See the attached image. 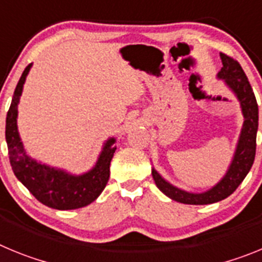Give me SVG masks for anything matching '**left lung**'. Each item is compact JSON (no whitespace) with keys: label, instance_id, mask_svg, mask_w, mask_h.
<instances>
[{"label":"left lung","instance_id":"left-lung-1","mask_svg":"<svg viewBox=\"0 0 262 262\" xmlns=\"http://www.w3.org/2000/svg\"><path fill=\"white\" fill-rule=\"evenodd\" d=\"M221 57L223 67L217 76L223 78L227 85L235 92L240 101V105H242L243 114H244V124H243L239 144H237V149H236L232 164H231L227 174L216 186L210 189L209 191L202 194H191L172 186L170 184L164 181L155 169L152 170V177L160 190L169 198H172L173 201L185 203V205H210V203L219 202L231 195L239 187L245 176L248 174L253 165L254 156H256L258 106L253 89H252L248 77L245 76L237 60L228 56L226 53H221Z\"/></svg>","mask_w":262,"mask_h":262}]
</instances>
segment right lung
Returning <instances> with one entry per match:
<instances>
[{"label": "right lung", "mask_w": 262, "mask_h": 262, "mask_svg": "<svg viewBox=\"0 0 262 262\" xmlns=\"http://www.w3.org/2000/svg\"><path fill=\"white\" fill-rule=\"evenodd\" d=\"M31 64L25 68L17 88L14 90L11 105L6 115V143L9 160L15 177L29 189L39 202L56 210L80 209L93 202L102 193L110 177V161L117 147L115 139L107 140L93 170L82 176H69L62 170L46 166L30 159L23 149L17 129V106Z\"/></svg>", "instance_id": "1"}]
</instances>
